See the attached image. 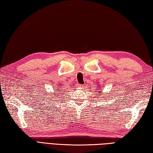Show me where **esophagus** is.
<instances>
[{
  "label": "esophagus",
  "instance_id": "1",
  "mask_svg": "<svg viewBox=\"0 0 153 153\" xmlns=\"http://www.w3.org/2000/svg\"><path fill=\"white\" fill-rule=\"evenodd\" d=\"M82 85H80V84H79V85H77V87H82Z\"/></svg>",
  "mask_w": 153,
  "mask_h": 153
}]
</instances>
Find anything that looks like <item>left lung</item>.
<instances>
[{
	"label": "left lung",
	"mask_w": 153,
	"mask_h": 153,
	"mask_svg": "<svg viewBox=\"0 0 153 153\" xmlns=\"http://www.w3.org/2000/svg\"><path fill=\"white\" fill-rule=\"evenodd\" d=\"M97 92H99V94H101L102 93V91H98V90H97Z\"/></svg>",
	"instance_id": "8db88e82"
}]
</instances>
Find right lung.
<instances>
[{"label":"right lung","instance_id":"right-lung-1","mask_svg":"<svg viewBox=\"0 0 153 153\" xmlns=\"http://www.w3.org/2000/svg\"><path fill=\"white\" fill-rule=\"evenodd\" d=\"M57 91H58V90H57ZM56 94H57V93H56Z\"/></svg>","mask_w":153,"mask_h":153}]
</instances>
